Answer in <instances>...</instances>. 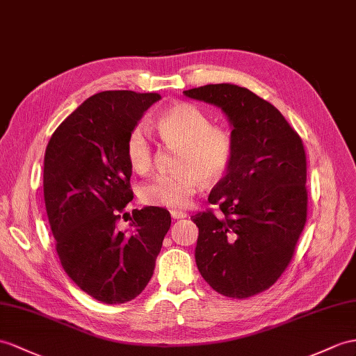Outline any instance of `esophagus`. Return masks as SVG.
I'll list each match as a JSON object with an SVG mask.
<instances>
[{
  "instance_id": "1",
  "label": "esophagus",
  "mask_w": 356,
  "mask_h": 356,
  "mask_svg": "<svg viewBox=\"0 0 356 356\" xmlns=\"http://www.w3.org/2000/svg\"><path fill=\"white\" fill-rule=\"evenodd\" d=\"M170 216L175 220H178V219H186L187 218V213H183V211H177V210H173V211H170Z\"/></svg>"
}]
</instances>
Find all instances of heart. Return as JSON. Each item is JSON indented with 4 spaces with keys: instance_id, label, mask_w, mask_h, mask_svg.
I'll list each match as a JSON object with an SVG mask.
<instances>
[{
    "instance_id": "obj_1",
    "label": "heart",
    "mask_w": 356,
    "mask_h": 356,
    "mask_svg": "<svg viewBox=\"0 0 356 356\" xmlns=\"http://www.w3.org/2000/svg\"><path fill=\"white\" fill-rule=\"evenodd\" d=\"M157 133L168 148H177L169 173L154 177L140 196L143 202L166 208H186L192 202L202 181L214 184L227 173L234 143L228 131L211 127L202 110L187 102L168 108L157 119ZM127 159L136 172L145 173L152 166V145L142 127H136L127 138Z\"/></svg>"
}]
</instances>
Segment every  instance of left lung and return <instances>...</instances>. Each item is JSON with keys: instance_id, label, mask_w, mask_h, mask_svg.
<instances>
[{"instance_id": "1", "label": "left lung", "mask_w": 356, "mask_h": 356, "mask_svg": "<svg viewBox=\"0 0 356 356\" xmlns=\"http://www.w3.org/2000/svg\"><path fill=\"white\" fill-rule=\"evenodd\" d=\"M183 93L219 107L234 143L229 168L208 196L223 216H192L197 270L223 296L250 298L287 268L305 227V151L280 110L246 88L222 83Z\"/></svg>"}]
</instances>
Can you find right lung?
I'll list each match as a JSON object with an SVG mask.
<instances>
[{"instance_id": "add662e5", "label": "right lung", "mask_w": 356, "mask_h": 356, "mask_svg": "<svg viewBox=\"0 0 356 356\" xmlns=\"http://www.w3.org/2000/svg\"><path fill=\"white\" fill-rule=\"evenodd\" d=\"M160 99L131 90L93 95L58 125L45 151L43 196L60 263L84 293L110 305L145 290L170 228L160 207L133 210L129 229L116 227L133 199L127 138Z\"/></svg>"}]
</instances>
